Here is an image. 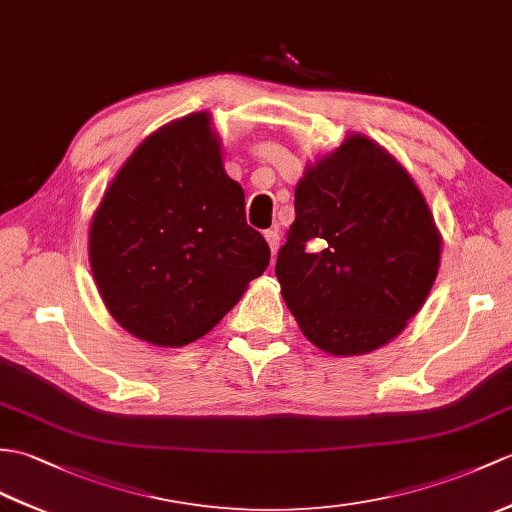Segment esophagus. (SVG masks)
Listing matches in <instances>:
<instances>
[{"mask_svg": "<svg viewBox=\"0 0 512 512\" xmlns=\"http://www.w3.org/2000/svg\"><path fill=\"white\" fill-rule=\"evenodd\" d=\"M264 237H266V242H268V246H270V253H272V255H277V251H279V242H281L279 231H277V229H270V231H266V233H264Z\"/></svg>", "mask_w": 512, "mask_h": 512, "instance_id": "obj_1", "label": "esophagus"}]
</instances>
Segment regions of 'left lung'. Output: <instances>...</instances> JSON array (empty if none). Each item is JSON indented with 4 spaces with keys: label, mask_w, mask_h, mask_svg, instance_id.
Returning <instances> with one entry per match:
<instances>
[{
    "label": "left lung",
    "mask_w": 512,
    "mask_h": 512,
    "mask_svg": "<svg viewBox=\"0 0 512 512\" xmlns=\"http://www.w3.org/2000/svg\"><path fill=\"white\" fill-rule=\"evenodd\" d=\"M294 211L275 272L305 338L331 355L397 338L430 294L443 246L406 168L349 135L305 168Z\"/></svg>",
    "instance_id": "8db88e82"
}]
</instances>
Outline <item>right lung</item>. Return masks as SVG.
Returning a JSON list of instances; mask_svg holds the SVG:
<instances>
[{
	"label": "right lung",
	"mask_w": 512,
	"mask_h": 512,
	"mask_svg": "<svg viewBox=\"0 0 512 512\" xmlns=\"http://www.w3.org/2000/svg\"><path fill=\"white\" fill-rule=\"evenodd\" d=\"M106 310L154 347H185L216 327L264 275L270 248L246 224L207 111L146 137L115 174L89 229Z\"/></svg>",
	"instance_id": "add662e5"
}]
</instances>
